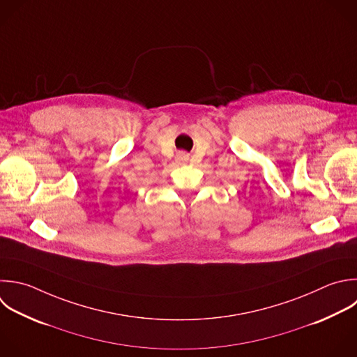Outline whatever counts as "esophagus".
<instances>
[{"label": "esophagus", "mask_w": 357, "mask_h": 357, "mask_svg": "<svg viewBox=\"0 0 357 357\" xmlns=\"http://www.w3.org/2000/svg\"><path fill=\"white\" fill-rule=\"evenodd\" d=\"M177 160H178V162H187V160H188V153L184 152V151H180V152L177 153Z\"/></svg>", "instance_id": "obj_1"}]
</instances>
